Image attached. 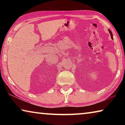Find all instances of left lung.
Here are the masks:
<instances>
[{
    "instance_id": "1",
    "label": "left lung",
    "mask_w": 125,
    "mask_h": 125,
    "mask_svg": "<svg viewBox=\"0 0 125 125\" xmlns=\"http://www.w3.org/2000/svg\"><path fill=\"white\" fill-rule=\"evenodd\" d=\"M109 33H110V34L111 37H112V39H113V34H112V31H111L110 30H109Z\"/></svg>"
}]
</instances>
